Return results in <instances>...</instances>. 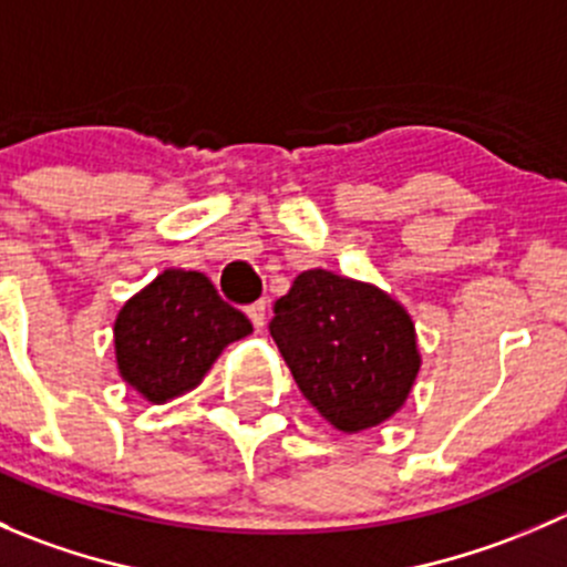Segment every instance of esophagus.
<instances>
[{
	"label": "esophagus",
	"instance_id": "esophagus-1",
	"mask_svg": "<svg viewBox=\"0 0 567 567\" xmlns=\"http://www.w3.org/2000/svg\"><path fill=\"white\" fill-rule=\"evenodd\" d=\"M247 316L255 329H262V323H266V301L260 299V301H255V305H249Z\"/></svg>",
	"mask_w": 567,
	"mask_h": 567
}]
</instances>
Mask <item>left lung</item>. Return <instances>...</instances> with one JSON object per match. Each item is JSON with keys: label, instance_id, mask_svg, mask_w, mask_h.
I'll list each match as a JSON object with an SVG mask.
<instances>
[{"label": "left lung", "instance_id": "1", "mask_svg": "<svg viewBox=\"0 0 567 567\" xmlns=\"http://www.w3.org/2000/svg\"><path fill=\"white\" fill-rule=\"evenodd\" d=\"M301 394L346 433L403 405L420 370L414 323L379 288L312 268L274 305L268 323Z\"/></svg>", "mask_w": 567, "mask_h": 567}]
</instances>
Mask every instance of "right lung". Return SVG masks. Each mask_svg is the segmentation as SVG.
I'll list each match as a JSON object with an SVG mask.
<instances>
[{
  "mask_svg": "<svg viewBox=\"0 0 567 567\" xmlns=\"http://www.w3.org/2000/svg\"><path fill=\"white\" fill-rule=\"evenodd\" d=\"M249 331V318L227 305L205 274L167 268L120 310V373L147 400L164 403L197 386L221 348Z\"/></svg>",
  "mask_w": 567,
  "mask_h": 567,
  "instance_id": "1",
  "label": "right lung"
}]
</instances>
